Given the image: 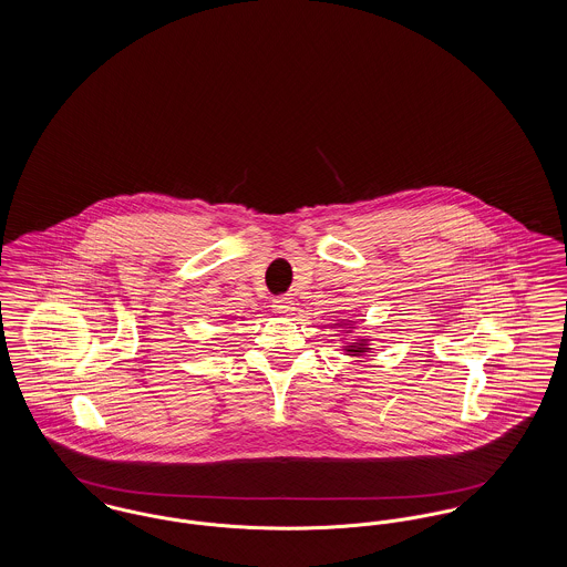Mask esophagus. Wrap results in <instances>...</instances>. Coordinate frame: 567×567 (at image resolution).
<instances>
[{"label":"esophagus","instance_id":"obj_1","mask_svg":"<svg viewBox=\"0 0 567 567\" xmlns=\"http://www.w3.org/2000/svg\"><path fill=\"white\" fill-rule=\"evenodd\" d=\"M271 310H274V315L289 317V315L296 310V306H293V299H291V297H278V299H274Z\"/></svg>","mask_w":567,"mask_h":567}]
</instances>
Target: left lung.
I'll return each mask as SVG.
<instances>
[{
	"label": "left lung",
	"mask_w": 567,
	"mask_h": 567,
	"mask_svg": "<svg viewBox=\"0 0 567 567\" xmlns=\"http://www.w3.org/2000/svg\"><path fill=\"white\" fill-rule=\"evenodd\" d=\"M336 329H340L342 333H344V347H342V351L347 352V354H352V357H359V354H365V352L372 351V347H370V338L368 336H354V338H347V336H351L352 329H354V321H352L351 317L349 319H340L338 323H333Z\"/></svg>",
	"instance_id": "left-lung-1"
}]
</instances>
